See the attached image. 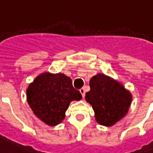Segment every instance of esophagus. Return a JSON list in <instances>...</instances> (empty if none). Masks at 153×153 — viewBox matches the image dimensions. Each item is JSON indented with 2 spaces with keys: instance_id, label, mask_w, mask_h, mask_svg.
<instances>
[{
  "instance_id": "esophagus-1",
  "label": "esophagus",
  "mask_w": 153,
  "mask_h": 153,
  "mask_svg": "<svg viewBox=\"0 0 153 153\" xmlns=\"http://www.w3.org/2000/svg\"><path fill=\"white\" fill-rule=\"evenodd\" d=\"M79 91H80V93L82 94V97H84V96H85V88H81Z\"/></svg>"
}]
</instances>
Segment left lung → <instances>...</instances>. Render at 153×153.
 Listing matches in <instances>:
<instances>
[{"instance_id":"1","label":"left lung","mask_w":153,"mask_h":153,"mask_svg":"<svg viewBox=\"0 0 153 153\" xmlns=\"http://www.w3.org/2000/svg\"><path fill=\"white\" fill-rule=\"evenodd\" d=\"M89 86L85 99L93 106L96 120L100 125L111 126L128 112L131 93L117 81L98 74L90 79Z\"/></svg>"}]
</instances>
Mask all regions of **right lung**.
Segmentation results:
<instances>
[{
  "label": "right lung",
  "mask_w": 153,
  "mask_h": 153,
  "mask_svg": "<svg viewBox=\"0 0 153 153\" xmlns=\"http://www.w3.org/2000/svg\"><path fill=\"white\" fill-rule=\"evenodd\" d=\"M81 98L71 79L64 74H42L27 89V100L33 113L50 126L60 124L70 102Z\"/></svg>",
  "instance_id": "1"
}]
</instances>
